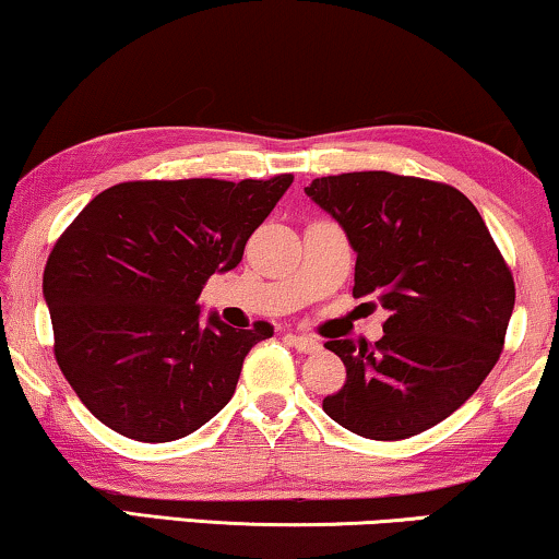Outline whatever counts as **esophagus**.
Returning <instances> with one entry per match:
<instances>
[{
	"label": "esophagus",
	"mask_w": 559,
	"mask_h": 559,
	"mask_svg": "<svg viewBox=\"0 0 559 559\" xmlns=\"http://www.w3.org/2000/svg\"><path fill=\"white\" fill-rule=\"evenodd\" d=\"M287 341L289 346L300 350V354H316L320 348V343L312 338V335H302V333H287Z\"/></svg>",
	"instance_id": "1"
}]
</instances>
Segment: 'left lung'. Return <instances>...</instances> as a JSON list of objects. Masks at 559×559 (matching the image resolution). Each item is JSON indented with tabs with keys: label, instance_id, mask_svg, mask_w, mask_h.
<instances>
[{
	"label": "left lung",
	"instance_id": "left-lung-1",
	"mask_svg": "<svg viewBox=\"0 0 559 559\" xmlns=\"http://www.w3.org/2000/svg\"><path fill=\"white\" fill-rule=\"evenodd\" d=\"M305 193L356 251L354 297L389 312L369 343L328 341L346 384L325 415L369 440H404L453 415L499 361L514 280L461 190L392 173H343Z\"/></svg>",
	"mask_w": 559,
	"mask_h": 559
}]
</instances>
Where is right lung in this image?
Returning <instances> with one entry per match:
<instances>
[{
  "instance_id": "obj_1",
  "label": "right lung",
  "mask_w": 559,
  "mask_h": 559,
  "mask_svg": "<svg viewBox=\"0 0 559 559\" xmlns=\"http://www.w3.org/2000/svg\"><path fill=\"white\" fill-rule=\"evenodd\" d=\"M293 175L270 180H134L98 193L43 274L56 361L91 415L140 442L195 432L226 407L270 323L231 328L201 289L241 262Z\"/></svg>"
}]
</instances>
